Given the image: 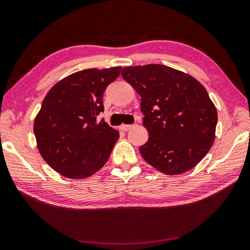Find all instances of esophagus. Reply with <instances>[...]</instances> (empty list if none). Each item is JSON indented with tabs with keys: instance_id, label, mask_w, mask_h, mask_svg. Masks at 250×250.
Returning <instances> with one entry per match:
<instances>
[{
	"instance_id": "1",
	"label": "esophagus",
	"mask_w": 250,
	"mask_h": 250,
	"mask_svg": "<svg viewBox=\"0 0 250 250\" xmlns=\"http://www.w3.org/2000/svg\"><path fill=\"white\" fill-rule=\"evenodd\" d=\"M132 126H133L132 125H120V129L122 131H128V130L132 128Z\"/></svg>"
}]
</instances>
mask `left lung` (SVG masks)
<instances>
[{
	"mask_svg": "<svg viewBox=\"0 0 250 250\" xmlns=\"http://www.w3.org/2000/svg\"><path fill=\"white\" fill-rule=\"evenodd\" d=\"M141 96L149 140L140 153L156 170L179 175L197 166L213 146L217 110L205 87L188 74L150 64L122 69Z\"/></svg>",
	"mask_w": 250,
	"mask_h": 250,
	"instance_id": "obj_1",
	"label": "left lung"
}]
</instances>
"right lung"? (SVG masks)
Wrapping results in <instances>:
<instances>
[{
	"instance_id": "obj_1",
	"label": "right lung",
	"mask_w": 250,
	"mask_h": 250,
	"mask_svg": "<svg viewBox=\"0 0 250 250\" xmlns=\"http://www.w3.org/2000/svg\"><path fill=\"white\" fill-rule=\"evenodd\" d=\"M121 69L77 71L45 96L34 120V134L42 158L61 175L86 179L107 163L119 132L97 117L104 111V91Z\"/></svg>"
}]
</instances>
